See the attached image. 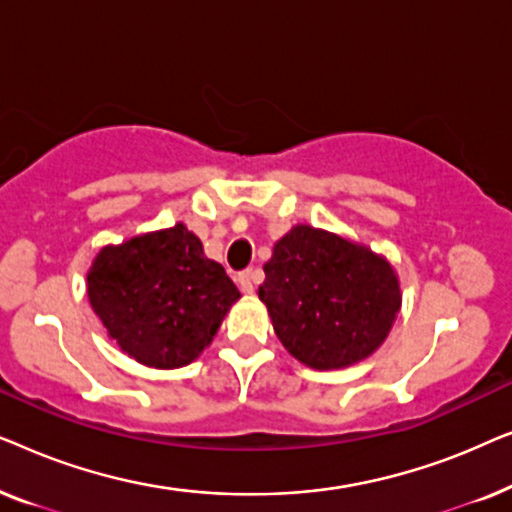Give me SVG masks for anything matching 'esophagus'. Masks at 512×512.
<instances>
[{
  "label": "esophagus",
  "instance_id": "34e87169",
  "mask_svg": "<svg viewBox=\"0 0 512 512\" xmlns=\"http://www.w3.org/2000/svg\"><path fill=\"white\" fill-rule=\"evenodd\" d=\"M254 277H256L254 270H244L237 275V284H240L242 293H254Z\"/></svg>",
  "mask_w": 512,
  "mask_h": 512
}]
</instances>
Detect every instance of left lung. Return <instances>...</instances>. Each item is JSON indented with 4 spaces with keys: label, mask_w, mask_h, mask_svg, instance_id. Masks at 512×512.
Instances as JSON below:
<instances>
[{
    "label": "left lung",
    "mask_w": 512,
    "mask_h": 512,
    "mask_svg": "<svg viewBox=\"0 0 512 512\" xmlns=\"http://www.w3.org/2000/svg\"><path fill=\"white\" fill-rule=\"evenodd\" d=\"M263 270L258 298L277 338L314 370L368 359L401 310V284L387 258L328 230L293 226Z\"/></svg>",
    "instance_id": "1"
}]
</instances>
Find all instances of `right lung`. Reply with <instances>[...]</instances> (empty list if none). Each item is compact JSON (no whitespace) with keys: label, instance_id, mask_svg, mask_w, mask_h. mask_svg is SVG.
Listing matches in <instances>:
<instances>
[{"label":"right lung","instance_id":"add662e5","mask_svg":"<svg viewBox=\"0 0 512 512\" xmlns=\"http://www.w3.org/2000/svg\"><path fill=\"white\" fill-rule=\"evenodd\" d=\"M240 298L184 223L109 244L88 270V300L109 338L149 368L198 359Z\"/></svg>","mask_w":512,"mask_h":512}]
</instances>
